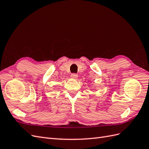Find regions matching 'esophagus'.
Wrapping results in <instances>:
<instances>
[{
    "instance_id": "esophagus-1",
    "label": "esophagus",
    "mask_w": 149,
    "mask_h": 149,
    "mask_svg": "<svg viewBox=\"0 0 149 149\" xmlns=\"http://www.w3.org/2000/svg\"><path fill=\"white\" fill-rule=\"evenodd\" d=\"M71 78H73V79H76L78 78V74H76V73H73L71 74Z\"/></svg>"
}]
</instances>
